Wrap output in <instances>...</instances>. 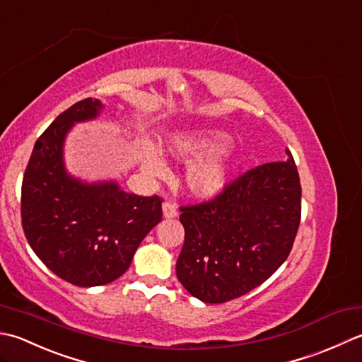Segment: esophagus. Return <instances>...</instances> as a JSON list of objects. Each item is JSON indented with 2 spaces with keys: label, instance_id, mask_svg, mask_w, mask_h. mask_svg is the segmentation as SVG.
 <instances>
[{
  "label": "esophagus",
  "instance_id": "34e87169",
  "mask_svg": "<svg viewBox=\"0 0 362 362\" xmlns=\"http://www.w3.org/2000/svg\"><path fill=\"white\" fill-rule=\"evenodd\" d=\"M162 212H164L165 218H173L178 216V209H176V206L170 202H165L164 204H162Z\"/></svg>",
  "mask_w": 362,
  "mask_h": 362
}]
</instances>
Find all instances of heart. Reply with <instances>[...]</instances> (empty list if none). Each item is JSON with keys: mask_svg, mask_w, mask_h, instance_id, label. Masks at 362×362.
<instances>
[{"mask_svg": "<svg viewBox=\"0 0 362 362\" xmlns=\"http://www.w3.org/2000/svg\"><path fill=\"white\" fill-rule=\"evenodd\" d=\"M231 136L225 131L198 128L176 132L165 144V153L182 162H192L186 172V186L197 198H212L225 189L233 160L228 146ZM144 168L150 175H164L162 160L153 151L145 154Z\"/></svg>", "mask_w": 362, "mask_h": 362, "instance_id": "1", "label": "heart"}]
</instances>
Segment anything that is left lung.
Instances as JSON below:
<instances>
[{
    "instance_id": "8db88e82",
    "label": "left lung",
    "mask_w": 362,
    "mask_h": 362,
    "mask_svg": "<svg viewBox=\"0 0 362 362\" xmlns=\"http://www.w3.org/2000/svg\"><path fill=\"white\" fill-rule=\"evenodd\" d=\"M238 176L212 200L181 206L184 245L176 276L204 303H226L262 284L289 256L301 186L289 150Z\"/></svg>"
}]
</instances>
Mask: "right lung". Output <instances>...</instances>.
Returning a JSON list of instances; mask_svg holds the SVG:
<instances>
[{"label": "right lung", "mask_w": 362, "mask_h": 362, "mask_svg": "<svg viewBox=\"0 0 362 362\" xmlns=\"http://www.w3.org/2000/svg\"><path fill=\"white\" fill-rule=\"evenodd\" d=\"M100 100L78 101L37 139L21 184V225L40 261L79 287L122 276L137 247L162 220V198L128 194L114 181L83 182L64 165V140L76 122L100 114Z\"/></svg>", "instance_id": "1"}]
</instances>
